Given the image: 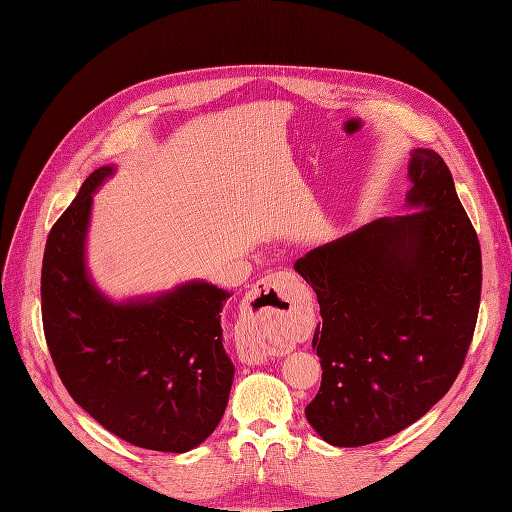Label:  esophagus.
Segmentation results:
<instances>
[{
	"label": "esophagus",
	"instance_id": "1",
	"mask_svg": "<svg viewBox=\"0 0 512 512\" xmlns=\"http://www.w3.org/2000/svg\"><path fill=\"white\" fill-rule=\"evenodd\" d=\"M307 297L305 286L299 278L288 272H274L261 278L249 293L253 314L261 320H282L291 316L295 307H299ZM272 347L263 341H255L242 349L247 362L259 364L272 355Z\"/></svg>",
	"mask_w": 512,
	"mask_h": 512
}]
</instances>
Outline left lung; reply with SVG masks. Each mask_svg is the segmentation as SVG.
Wrapping results in <instances>:
<instances>
[{"instance_id": "left-lung-1", "label": "left lung", "mask_w": 512, "mask_h": 512, "mask_svg": "<svg viewBox=\"0 0 512 512\" xmlns=\"http://www.w3.org/2000/svg\"><path fill=\"white\" fill-rule=\"evenodd\" d=\"M402 215L374 219L297 259L316 291L322 385L314 431L358 448L410 427L446 395L469 351L481 249L448 165L414 148Z\"/></svg>"}]
</instances>
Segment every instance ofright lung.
Masks as SVG:
<instances>
[{"instance_id":"1","label":"right lung","mask_w":512,"mask_h":512,"mask_svg":"<svg viewBox=\"0 0 512 512\" xmlns=\"http://www.w3.org/2000/svg\"><path fill=\"white\" fill-rule=\"evenodd\" d=\"M117 173L98 167L56 221L43 253V330L60 379L100 425L138 448L184 454L226 412L234 364L207 280L127 299L102 293L87 265L94 194Z\"/></svg>"}]
</instances>
